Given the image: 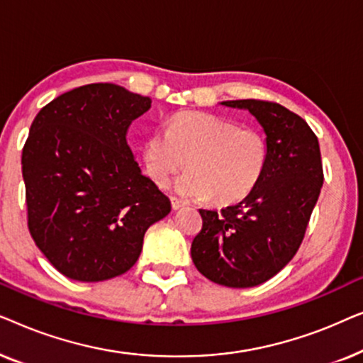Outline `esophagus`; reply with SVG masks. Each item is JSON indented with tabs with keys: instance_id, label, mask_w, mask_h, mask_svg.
Instances as JSON below:
<instances>
[{
	"instance_id": "esophagus-1",
	"label": "esophagus",
	"mask_w": 363,
	"mask_h": 363,
	"mask_svg": "<svg viewBox=\"0 0 363 363\" xmlns=\"http://www.w3.org/2000/svg\"><path fill=\"white\" fill-rule=\"evenodd\" d=\"M185 205H186L185 201H182V200H178V198L172 196V208H173V210H180V208H183Z\"/></svg>"
}]
</instances>
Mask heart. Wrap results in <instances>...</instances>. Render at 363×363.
<instances>
[{"label": "heart", "mask_w": 363, "mask_h": 363, "mask_svg": "<svg viewBox=\"0 0 363 363\" xmlns=\"http://www.w3.org/2000/svg\"><path fill=\"white\" fill-rule=\"evenodd\" d=\"M175 191L188 200L235 203L259 183L267 163V140L259 128L240 127L211 113L185 112L157 130L143 145L147 173L158 185L186 165Z\"/></svg>", "instance_id": "1"}]
</instances>
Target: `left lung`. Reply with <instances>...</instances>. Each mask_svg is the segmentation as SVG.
I'll return each mask as SVG.
<instances>
[{"label": "left lung", "mask_w": 363, "mask_h": 363, "mask_svg": "<svg viewBox=\"0 0 363 363\" xmlns=\"http://www.w3.org/2000/svg\"><path fill=\"white\" fill-rule=\"evenodd\" d=\"M221 106L256 117L266 133L267 163L245 200L221 211L200 210L191 259L216 284L252 287L276 276L304 240L324 183L320 148L304 118L281 104L242 99Z\"/></svg>", "instance_id": "8db88e82"}]
</instances>
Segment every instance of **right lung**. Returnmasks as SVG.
Returning a JSON list of instances; mask_svg holds the SVG:
<instances>
[{"instance_id": "obj_1", "label": "right lung", "mask_w": 363, "mask_h": 363, "mask_svg": "<svg viewBox=\"0 0 363 363\" xmlns=\"http://www.w3.org/2000/svg\"><path fill=\"white\" fill-rule=\"evenodd\" d=\"M152 99L116 84H87L44 106L23 147L28 228L69 279L106 281L140 256L148 226L170 200L127 145V128Z\"/></svg>"}]
</instances>
